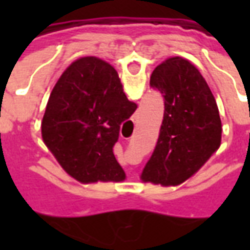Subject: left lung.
<instances>
[{
	"label": "left lung",
	"instance_id": "left-lung-1",
	"mask_svg": "<svg viewBox=\"0 0 250 250\" xmlns=\"http://www.w3.org/2000/svg\"><path fill=\"white\" fill-rule=\"evenodd\" d=\"M150 85L163 95L165 114L142 179L175 186L190 178L220 147V112L208 83L182 57L159 64L152 71Z\"/></svg>",
	"mask_w": 250,
	"mask_h": 250
}]
</instances>
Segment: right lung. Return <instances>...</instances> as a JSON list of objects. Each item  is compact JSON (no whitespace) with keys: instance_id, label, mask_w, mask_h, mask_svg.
<instances>
[{"instance_id":"1","label":"right lung","mask_w":250,"mask_h":250,"mask_svg":"<svg viewBox=\"0 0 250 250\" xmlns=\"http://www.w3.org/2000/svg\"><path fill=\"white\" fill-rule=\"evenodd\" d=\"M136 107L123 92L114 66L98 57H82L52 89L41 123L42 139L79 182L122 181L125 171L114 146L120 125Z\"/></svg>"}]
</instances>
